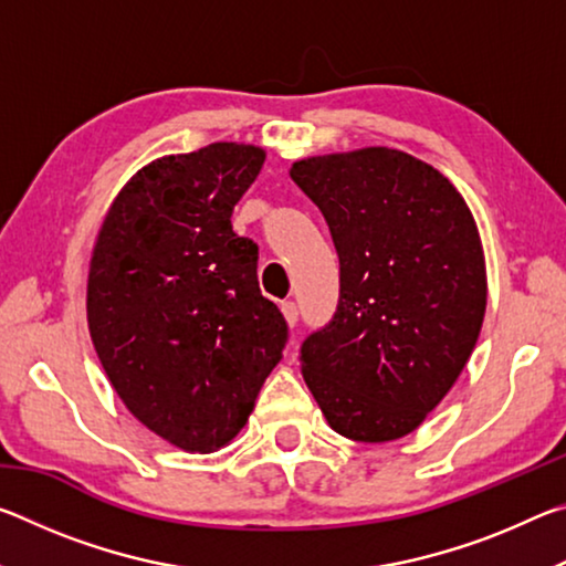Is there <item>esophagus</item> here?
Segmentation results:
<instances>
[{"instance_id": "1", "label": "esophagus", "mask_w": 566, "mask_h": 566, "mask_svg": "<svg viewBox=\"0 0 566 566\" xmlns=\"http://www.w3.org/2000/svg\"><path fill=\"white\" fill-rule=\"evenodd\" d=\"M282 314H284V319H286V324H290V327H294L296 319H300V310H296L294 302H282Z\"/></svg>"}]
</instances>
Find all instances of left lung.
<instances>
[{"label":"left lung","mask_w":566,"mask_h":566,"mask_svg":"<svg viewBox=\"0 0 566 566\" xmlns=\"http://www.w3.org/2000/svg\"><path fill=\"white\" fill-rule=\"evenodd\" d=\"M339 254V304L302 344V375L334 432L391 442L454 387L486 310L484 249L442 171L389 147L294 161Z\"/></svg>","instance_id":"left-lung-1"}]
</instances>
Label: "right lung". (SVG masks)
Returning <instances> with one entry per match:
<instances>
[{
    "mask_svg": "<svg viewBox=\"0 0 566 566\" xmlns=\"http://www.w3.org/2000/svg\"><path fill=\"white\" fill-rule=\"evenodd\" d=\"M264 149L214 142L142 167L92 249L87 322L114 391L185 452L232 442L280 364L286 322L232 229Z\"/></svg>",
    "mask_w": 566,
    "mask_h": 566,
    "instance_id": "obj_1",
    "label": "right lung"
}]
</instances>
